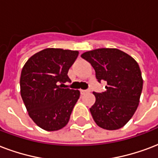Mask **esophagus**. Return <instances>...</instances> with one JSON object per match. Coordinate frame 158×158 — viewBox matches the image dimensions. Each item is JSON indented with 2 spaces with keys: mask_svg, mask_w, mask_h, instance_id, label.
Here are the masks:
<instances>
[{
  "mask_svg": "<svg viewBox=\"0 0 158 158\" xmlns=\"http://www.w3.org/2000/svg\"><path fill=\"white\" fill-rule=\"evenodd\" d=\"M90 92V89H87V90H80V93H81V94H88V93Z\"/></svg>",
  "mask_w": 158,
  "mask_h": 158,
  "instance_id": "1",
  "label": "esophagus"
}]
</instances>
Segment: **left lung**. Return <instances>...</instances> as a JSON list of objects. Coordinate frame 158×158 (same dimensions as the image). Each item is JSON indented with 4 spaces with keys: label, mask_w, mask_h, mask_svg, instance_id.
Here are the masks:
<instances>
[{
    "label": "left lung",
    "mask_w": 158,
    "mask_h": 158,
    "mask_svg": "<svg viewBox=\"0 0 158 158\" xmlns=\"http://www.w3.org/2000/svg\"><path fill=\"white\" fill-rule=\"evenodd\" d=\"M94 69L96 79L107 82L106 91L94 92L96 101L89 108L96 124L107 130L124 126L138 108L143 80L134 59L118 49L102 48L82 54Z\"/></svg>",
    "instance_id": "left-lung-1"
}]
</instances>
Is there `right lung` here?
Here are the masks:
<instances>
[{
  "label": "right lung",
  "instance_id": "1",
  "mask_svg": "<svg viewBox=\"0 0 158 158\" xmlns=\"http://www.w3.org/2000/svg\"><path fill=\"white\" fill-rule=\"evenodd\" d=\"M79 55L77 50L47 48L32 55L20 74V95L29 116L46 131H57L69 123L80 95L65 89L68 71Z\"/></svg>",
  "mask_w": 158,
  "mask_h": 158
}]
</instances>
